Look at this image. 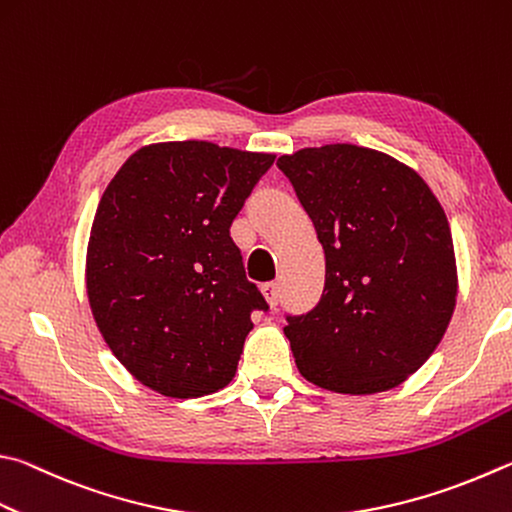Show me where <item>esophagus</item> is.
I'll use <instances>...</instances> for the list:
<instances>
[{
  "label": "esophagus",
  "mask_w": 512,
  "mask_h": 512,
  "mask_svg": "<svg viewBox=\"0 0 512 512\" xmlns=\"http://www.w3.org/2000/svg\"><path fill=\"white\" fill-rule=\"evenodd\" d=\"M262 293L266 295V300L271 306H277V302H280V284L277 282H266L262 286Z\"/></svg>",
  "instance_id": "obj_1"
}]
</instances>
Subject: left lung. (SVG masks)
I'll return each mask as SVG.
<instances>
[{
	"mask_svg": "<svg viewBox=\"0 0 512 512\" xmlns=\"http://www.w3.org/2000/svg\"><path fill=\"white\" fill-rule=\"evenodd\" d=\"M322 241L320 302L286 313L300 374L340 394L401 385L432 356L457 302L448 219L410 167L336 143L280 156Z\"/></svg>",
	"mask_w": 512,
	"mask_h": 512,
	"instance_id": "obj_1",
	"label": "left lung"
}]
</instances>
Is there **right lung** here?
I'll return each mask as SVG.
<instances>
[{"label": "right lung", "mask_w": 512, "mask_h": 512, "mask_svg": "<svg viewBox=\"0 0 512 512\" xmlns=\"http://www.w3.org/2000/svg\"><path fill=\"white\" fill-rule=\"evenodd\" d=\"M273 154L208 141L138 150L107 185L87 248V295L129 374L172 398L235 376L250 315L268 311L230 237Z\"/></svg>", "instance_id": "1"}]
</instances>
